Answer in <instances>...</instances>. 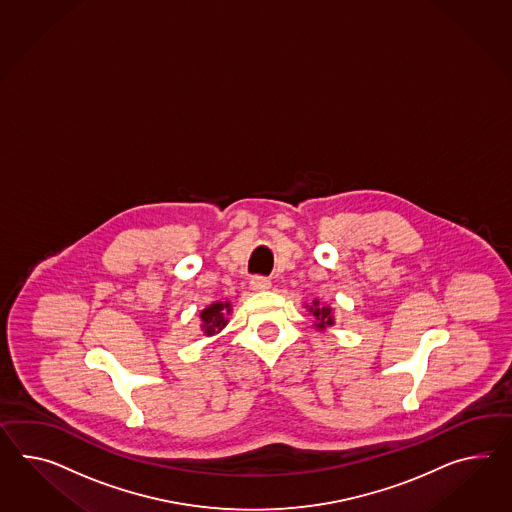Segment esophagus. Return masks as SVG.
Listing matches in <instances>:
<instances>
[{"label": "esophagus", "instance_id": "esophagus-1", "mask_svg": "<svg viewBox=\"0 0 512 512\" xmlns=\"http://www.w3.org/2000/svg\"><path fill=\"white\" fill-rule=\"evenodd\" d=\"M270 285H272V283H270V279H268V277H264V275H253V277H251V290L261 292V290H268Z\"/></svg>", "mask_w": 512, "mask_h": 512}]
</instances>
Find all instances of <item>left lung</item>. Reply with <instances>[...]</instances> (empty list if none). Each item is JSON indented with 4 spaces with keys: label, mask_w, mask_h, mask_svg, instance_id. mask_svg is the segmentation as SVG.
<instances>
[{
    "label": "left lung",
    "mask_w": 512,
    "mask_h": 512,
    "mask_svg": "<svg viewBox=\"0 0 512 512\" xmlns=\"http://www.w3.org/2000/svg\"><path fill=\"white\" fill-rule=\"evenodd\" d=\"M312 316L318 320V327H325V325H333V316H331V309L320 305V301H312V307L309 309Z\"/></svg>",
    "instance_id": "1"
}]
</instances>
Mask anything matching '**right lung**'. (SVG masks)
<instances>
[{
    "instance_id": "1",
    "label": "right lung",
    "mask_w": 512,
    "mask_h": 512,
    "mask_svg": "<svg viewBox=\"0 0 512 512\" xmlns=\"http://www.w3.org/2000/svg\"><path fill=\"white\" fill-rule=\"evenodd\" d=\"M227 312H231L229 303H212L211 307L201 312V322H203L201 329L205 331V335H214L227 324L225 320Z\"/></svg>"
}]
</instances>
